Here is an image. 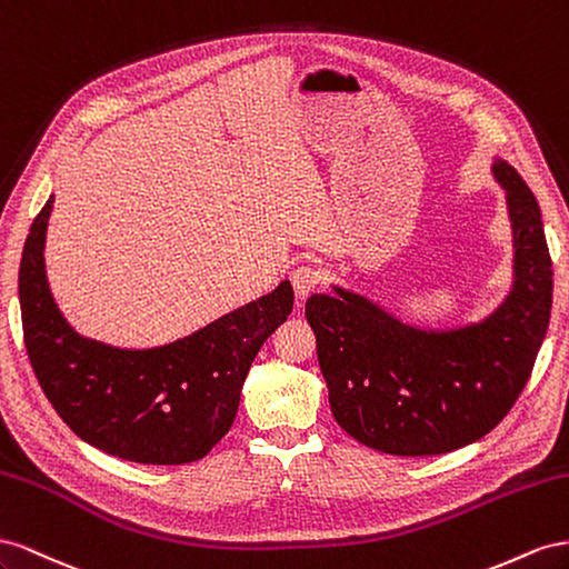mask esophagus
Wrapping results in <instances>:
<instances>
[{"label":"esophagus","mask_w":569,"mask_h":569,"mask_svg":"<svg viewBox=\"0 0 569 569\" xmlns=\"http://www.w3.org/2000/svg\"><path fill=\"white\" fill-rule=\"evenodd\" d=\"M290 283H293L296 298L302 302V300H307V298L315 293V288L319 283V276L310 267H298L293 273H290Z\"/></svg>","instance_id":"obj_1"}]
</instances>
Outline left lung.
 Listing matches in <instances>:
<instances>
[{"instance_id":"1","label":"left lung","mask_w":569,"mask_h":569,"mask_svg":"<svg viewBox=\"0 0 569 569\" xmlns=\"http://www.w3.org/2000/svg\"><path fill=\"white\" fill-rule=\"evenodd\" d=\"M512 226V288L458 329H419L369 298L331 286L305 317L317 336L331 412L355 441L388 456H441L479 441L529 381L553 302L541 209L508 161H493Z\"/></svg>"}]
</instances>
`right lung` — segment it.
<instances>
[{
  "label": "right lung",
  "instance_id": "add662e5",
  "mask_svg": "<svg viewBox=\"0 0 569 569\" xmlns=\"http://www.w3.org/2000/svg\"><path fill=\"white\" fill-rule=\"evenodd\" d=\"M54 194L30 226L19 269L23 340L47 400L86 443L142 465L204 458L229 433L254 355L293 312V286L173 343L113 348L63 319L44 271Z\"/></svg>",
  "mask_w": 569,
  "mask_h": 569
}]
</instances>
